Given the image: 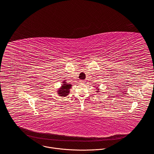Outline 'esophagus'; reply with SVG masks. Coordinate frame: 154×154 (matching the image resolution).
<instances>
[{
  "label": "esophagus",
  "mask_w": 154,
  "mask_h": 154,
  "mask_svg": "<svg viewBox=\"0 0 154 154\" xmlns=\"http://www.w3.org/2000/svg\"><path fill=\"white\" fill-rule=\"evenodd\" d=\"M84 82H85V81H84V80H80V83H84Z\"/></svg>",
  "instance_id": "34e87169"
}]
</instances>
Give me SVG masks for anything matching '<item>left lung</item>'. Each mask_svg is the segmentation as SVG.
<instances>
[{
    "mask_svg": "<svg viewBox=\"0 0 154 154\" xmlns=\"http://www.w3.org/2000/svg\"><path fill=\"white\" fill-rule=\"evenodd\" d=\"M96 87H97V88H96V89L97 91H96V93H99V92H100V90H99V88H98V86H96Z\"/></svg>",
    "mask_w": 154,
    "mask_h": 154,
    "instance_id": "obj_1",
    "label": "left lung"
}]
</instances>
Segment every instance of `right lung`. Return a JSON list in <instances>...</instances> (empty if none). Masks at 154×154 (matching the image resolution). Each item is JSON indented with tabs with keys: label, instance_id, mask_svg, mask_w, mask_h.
<instances>
[{
	"label": "right lung",
	"instance_id": "right-lung-1",
	"mask_svg": "<svg viewBox=\"0 0 154 154\" xmlns=\"http://www.w3.org/2000/svg\"><path fill=\"white\" fill-rule=\"evenodd\" d=\"M72 88V85L71 83H68L66 80H64L62 82L61 86L57 90V93L59 96L64 97L68 96L70 93V89Z\"/></svg>",
	"mask_w": 154,
	"mask_h": 154
}]
</instances>
